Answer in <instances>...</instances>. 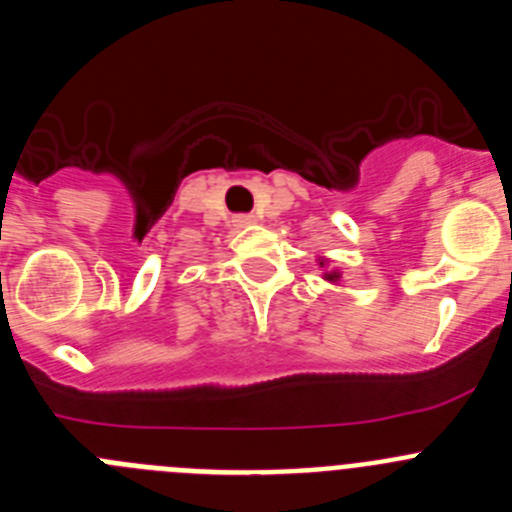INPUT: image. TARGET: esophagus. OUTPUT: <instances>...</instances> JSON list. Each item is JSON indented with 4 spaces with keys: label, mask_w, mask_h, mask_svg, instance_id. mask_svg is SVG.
<instances>
[{
    "label": "esophagus",
    "mask_w": 512,
    "mask_h": 512,
    "mask_svg": "<svg viewBox=\"0 0 512 512\" xmlns=\"http://www.w3.org/2000/svg\"><path fill=\"white\" fill-rule=\"evenodd\" d=\"M253 223H256V217H253V215H235L233 217L235 228H251Z\"/></svg>",
    "instance_id": "1"
}]
</instances>
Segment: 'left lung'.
I'll list each match as a JSON object with an SVG mask.
<instances>
[{"label": "left lung", "instance_id": "obj_1", "mask_svg": "<svg viewBox=\"0 0 512 512\" xmlns=\"http://www.w3.org/2000/svg\"><path fill=\"white\" fill-rule=\"evenodd\" d=\"M328 264H330V261L325 259V256H318V266H320V269H323V279H325V282L341 284V271H338V269H328Z\"/></svg>", "mask_w": 512, "mask_h": 512}]
</instances>
